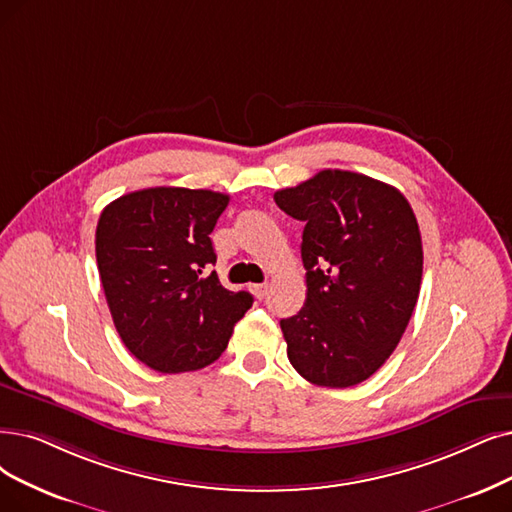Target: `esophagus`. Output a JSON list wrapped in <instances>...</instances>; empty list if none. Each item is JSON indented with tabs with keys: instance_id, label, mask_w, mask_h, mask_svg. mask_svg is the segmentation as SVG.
<instances>
[{
	"instance_id": "obj_1",
	"label": "esophagus",
	"mask_w": 512,
	"mask_h": 512,
	"mask_svg": "<svg viewBox=\"0 0 512 512\" xmlns=\"http://www.w3.org/2000/svg\"><path fill=\"white\" fill-rule=\"evenodd\" d=\"M250 292L256 296V298H264L269 292V283H256V285H250Z\"/></svg>"
}]
</instances>
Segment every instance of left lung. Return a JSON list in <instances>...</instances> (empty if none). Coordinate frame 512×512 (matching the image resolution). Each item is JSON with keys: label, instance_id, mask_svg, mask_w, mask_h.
Returning <instances> with one entry per match:
<instances>
[{"label": "left lung", "instance_id": "left-lung-1", "mask_svg": "<svg viewBox=\"0 0 512 512\" xmlns=\"http://www.w3.org/2000/svg\"><path fill=\"white\" fill-rule=\"evenodd\" d=\"M275 203L304 222L306 302L281 319L288 359L317 386H355L391 357L418 302L416 214L395 187L346 170H321Z\"/></svg>", "mask_w": 512, "mask_h": 512}]
</instances>
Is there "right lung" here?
Here are the masks:
<instances>
[{
    "label": "right lung",
    "mask_w": 512,
    "mask_h": 512,
    "mask_svg": "<svg viewBox=\"0 0 512 512\" xmlns=\"http://www.w3.org/2000/svg\"><path fill=\"white\" fill-rule=\"evenodd\" d=\"M229 195L155 187L102 210L96 262L109 311L128 351L161 374L214 363L235 323L252 306L248 292L222 288L210 233Z\"/></svg>",
    "instance_id": "obj_1"
}]
</instances>
